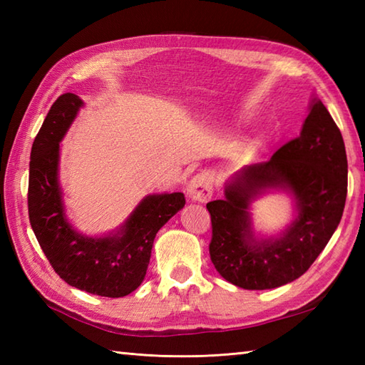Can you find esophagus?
<instances>
[{
    "instance_id": "esophagus-1",
    "label": "esophagus",
    "mask_w": 365,
    "mask_h": 365,
    "mask_svg": "<svg viewBox=\"0 0 365 365\" xmlns=\"http://www.w3.org/2000/svg\"><path fill=\"white\" fill-rule=\"evenodd\" d=\"M188 195L197 202H207L213 195V174L204 170L192 177L188 183Z\"/></svg>"
}]
</instances>
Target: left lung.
Returning <instances> with one entry per match:
<instances>
[{
	"label": "left lung",
	"mask_w": 365,
	"mask_h": 365,
	"mask_svg": "<svg viewBox=\"0 0 365 365\" xmlns=\"http://www.w3.org/2000/svg\"><path fill=\"white\" fill-rule=\"evenodd\" d=\"M348 163L342 133L320 100L298 138L290 139L268 161L245 168L226 187V199L212 200L208 246L216 271L246 290L289 284L311 268L342 218ZM289 189L299 216L281 239L257 242L250 232V200L265 189Z\"/></svg>",
	"instance_id": "obj_1"
}]
</instances>
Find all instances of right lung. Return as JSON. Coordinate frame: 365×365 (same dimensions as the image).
I'll use <instances>...</instances> for the list:
<instances>
[{
	"instance_id": "add662e5",
	"label": "right lung",
	"mask_w": 365,
	"mask_h": 365,
	"mask_svg": "<svg viewBox=\"0 0 365 365\" xmlns=\"http://www.w3.org/2000/svg\"><path fill=\"white\" fill-rule=\"evenodd\" d=\"M81 105V98L71 92L59 96L34 139L28 183L29 222L61 279L98 297L120 298L141 285L155 235L183 208L185 196L183 192L147 196L113 237L76 234L64 215L58 163L59 141Z\"/></svg>"
}]
</instances>
